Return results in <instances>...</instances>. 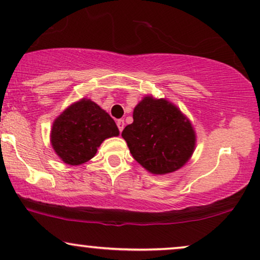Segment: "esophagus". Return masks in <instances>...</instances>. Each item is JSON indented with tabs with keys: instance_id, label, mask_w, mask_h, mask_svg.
<instances>
[{
	"instance_id": "34e87169",
	"label": "esophagus",
	"mask_w": 260,
	"mask_h": 260,
	"mask_svg": "<svg viewBox=\"0 0 260 260\" xmlns=\"http://www.w3.org/2000/svg\"><path fill=\"white\" fill-rule=\"evenodd\" d=\"M124 125H125V123H124V119H118L117 120V126H118V129L120 133H122L123 129H124Z\"/></svg>"
}]
</instances>
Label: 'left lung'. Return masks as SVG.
<instances>
[{"mask_svg":"<svg viewBox=\"0 0 260 260\" xmlns=\"http://www.w3.org/2000/svg\"><path fill=\"white\" fill-rule=\"evenodd\" d=\"M134 122L122 137L133 157L149 173H174L189 161L197 145V134L182 111L166 98L145 95L135 106Z\"/></svg>","mask_w":260,"mask_h":260,"instance_id":"obj_1","label":"left lung"}]
</instances>
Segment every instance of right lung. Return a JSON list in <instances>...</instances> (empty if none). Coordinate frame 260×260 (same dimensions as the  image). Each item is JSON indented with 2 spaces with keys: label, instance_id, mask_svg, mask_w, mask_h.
Returning a JSON list of instances; mask_svg holds the SVG:
<instances>
[{
  "label": "right lung",
  "instance_id": "right-lung-1",
  "mask_svg": "<svg viewBox=\"0 0 260 260\" xmlns=\"http://www.w3.org/2000/svg\"><path fill=\"white\" fill-rule=\"evenodd\" d=\"M118 135L115 120L105 110L91 99L81 98L54 119L51 144L63 163L79 166L94 157L106 138Z\"/></svg>",
  "mask_w": 260,
  "mask_h": 260
}]
</instances>
